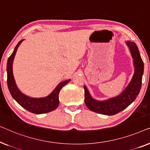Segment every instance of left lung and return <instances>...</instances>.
I'll return each mask as SVG.
<instances>
[{
    "label": "left lung",
    "mask_w": 150,
    "mask_h": 150,
    "mask_svg": "<svg viewBox=\"0 0 150 150\" xmlns=\"http://www.w3.org/2000/svg\"><path fill=\"white\" fill-rule=\"evenodd\" d=\"M126 45L130 49V54L133 58L134 67V73L131 81L120 95L103 101L96 100L92 98L87 88L84 86V101L86 105L90 110L107 115L117 114V113L123 111L128 106H129L138 96L142 83L144 64L136 43L128 41L126 42Z\"/></svg>",
    "instance_id": "8db88e82"
}]
</instances>
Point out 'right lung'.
Instances as JSON below:
<instances>
[{
	"label": "right lung",
	"instance_id": "obj_1",
	"mask_svg": "<svg viewBox=\"0 0 150 150\" xmlns=\"http://www.w3.org/2000/svg\"><path fill=\"white\" fill-rule=\"evenodd\" d=\"M23 40L19 41L15 47L12 54L8 59L7 64V85L8 88L11 96L19 105L24 107L27 111L35 114H42V113H49L50 111L56 109L59 105V92L63 86L68 83L71 81L70 79L66 80L61 82L56 86L50 95L43 98H31L26 96L17 87L13 75V62L15 55L16 54L17 50Z\"/></svg>",
	"mask_w": 150,
	"mask_h": 150
}]
</instances>
